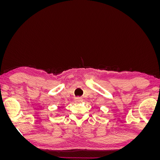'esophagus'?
Masks as SVG:
<instances>
[{
  "label": "esophagus",
  "instance_id": "obj_1",
  "mask_svg": "<svg viewBox=\"0 0 160 160\" xmlns=\"http://www.w3.org/2000/svg\"><path fill=\"white\" fill-rule=\"evenodd\" d=\"M83 98H76L75 99V101L76 103H82V102H83Z\"/></svg>",
  "mask_w": 160,
  "mask_h": 160
}]
</instances>
